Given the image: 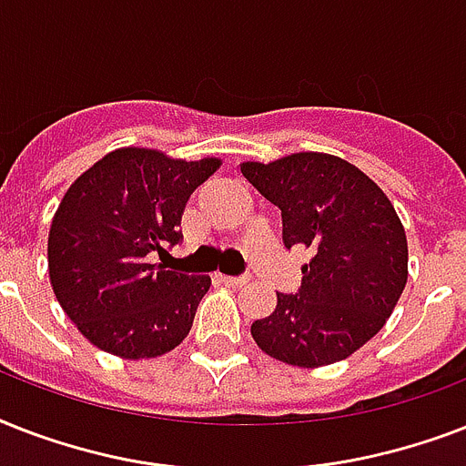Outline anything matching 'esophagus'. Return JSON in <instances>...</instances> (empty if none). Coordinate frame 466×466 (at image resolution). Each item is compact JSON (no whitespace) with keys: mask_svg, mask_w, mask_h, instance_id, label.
Returning a JSON list of instances; mask_svg holds the SVG:
<instances>
[{"mask_svg":"<svg viewBox=\"0 0 466 466\" xmlns=\"http://www.w3.org/2000/svg\"><path fill=\"white\" fill-rule=\"evenodd\" d=\"M219 278V283H225L227 288H244V285L248 283V278L247 276H241V278H234V276H218Z\"/></svg>","mask_w":466,"mask_h":466,"instance_id":"34e87169","label":"esophagus"}]
</instances>
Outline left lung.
Masks as SVG:
<instances>
[{"label":"left lung","mask_w":466,"mask_h":466,"mask_svg":"<svg viewBox=\"0 0 466 466\" xmlns=\"http://www.w3.org/2000/svg\"><path fill=\"white\" fill-rule=\"evenodd\" d=\"M239 167L280 208L285 247L311 251L298 295L278 292L273 314L251 324L256 346L292 368L346 360L387 324L406 288L409 244L394 205L368 174L324 152Z\"/></svg>","instance_id":"obj_1"}]
</instances>
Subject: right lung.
Wrapping results in <instances>:
<instances>
[{"instance_id": "obj_1", "label": "right lung", "mask_w": 466, "mask_h": 466, "mask_svg": "<svg viewBox=\"0 0 466 466\" xmlns=\"http://www.w3.org/2000/svg\"><path fill=\"white\" fill-rule=\"evenodd\" d=\"M222 167L161 149L120 147L62 196L47 234V273L84 339L123 360L174 350L188 336L210 276L157 268L149 256L181 239L190 193Z\"/></svg>"}]
</instances>
